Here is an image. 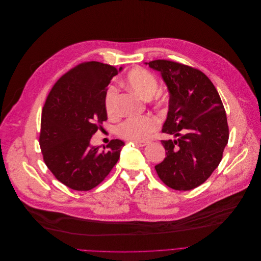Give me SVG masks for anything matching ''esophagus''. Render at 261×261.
<instances>
[{
    "mask_svg": "<svg viewBox=\"0 0 261 261\" xmlns=\"http://www.w3.org/2000/svg\"><path fill=\"white\" fill-rule=\"evenodd\" d=\"M134 144H135L136 146H138V147H144V146H146L148 143H147V142H134Z\"/></svg>",
    "mask_w": 261,
    "mask_h": 261,
    "instance_id": "1",
    "label": "esophagus"
}]
</instances>
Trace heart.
Listing matches in <instances>:
<instances>
[{
  "mask_svg": "<svg viewBox=\"0 0 261 261\" xmlns=\"http://www.w3.org/2000/svg\"><path fill=\"white\" fill-rule=\"evenodd\" d=\"M128 86L146 98L152 96V100L158 106H165L169 101V96L164 91H156L159 88V80L151 72L143 68H135L126 75ZM117 88L109 86L103 98V105L109 115L116 113ZM158 118L151 115L129 117L117 127L118 135L130 142H145L152 133L159 128Z\"/></svg>",
  "mask_w": 261,
  "mask_h": 261,
  "instance_id": "1",
  "label": "heart"
}]
</instances>
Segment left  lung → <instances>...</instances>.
Masks as SVG:
<instances>
[{"label":"left lung","instance_id":"1","mask_svg":"<svg viewBox=\"0 0 261 261\" xmlns=\"http://www.w3.org/2000/svg\"><path fill=\"white\" fill-rule=\"evenodd\" d=\"M162 73L170 91L168 118L163 133L166 159L155 166L170 188L186 191L205 182L219 166L229 129L220 95L212 81L196 68L169 60L147 63Z\"/></svg>","mask_w":261,"mask_h":261}]
</instances>
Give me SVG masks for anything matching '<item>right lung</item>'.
Here are the masks:
<instances>
[{
    "instance_id": "1",
    "label": "right lung",
    "mask_w": 261,
    "mask_h": 261,
    "mask_svg": "<svg viewBox=\"0 0 261 261\" xmlns=\"http://www.w3.org/2000/svg\"><path fill=\"white\" fill-rule=\"evenodd\" d=\"M120 70L98 62L81 63L63 75L47 95L40 148L50 172L71 189L94 188L119 160L123 141L111 140L103 149L92 147L89 142L108 119L103 98Z\"/></svg>"
}]
</instances>
